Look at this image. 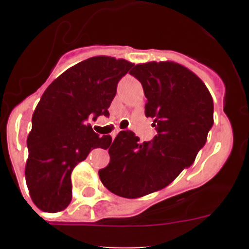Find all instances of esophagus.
<instances>
[{
    "label": "esophagus",
    "instance_id": "1",
    "mask_svg": "<svg viewBox=\"0 0 249 249\" xmlns=\"http://www.w3.org/2000/svg\"><path fill=\"white\" fill-rule=\"evenodd\" d=\"M119 131H120V129H115L114 131H113L112 134H110V136H112V139H115V136H117V135L119 134Z\"/></svg>",
    "mask_w": 249,
    "mask_h": 249
}]
</instances>
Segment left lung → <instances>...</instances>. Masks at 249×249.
Returning a JSON list of instances; mask_svg holds the SVG:
<instances>
[{"mask_svg": "<svg viewBox=\"0 0 249 249\" xmlns=\"http://www.w3.org/2000/svg\"><path fill=\"white\" fill-rule=\"evenodd\" d=\"M158 134L140 143L132 131H120L109 147V164L99 171L113 194L136 199L167 187L192 166L213 125V100L203 82L187 67L172 61L134 67Z\"/></svg>", "mask_w": 249, "mask_h": 249, "instance_id": "1", "label": "left lung"}]
</instances>
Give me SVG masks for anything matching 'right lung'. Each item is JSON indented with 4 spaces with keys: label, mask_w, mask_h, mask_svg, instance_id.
Listing matches in <instances>:
<instances>
[{
    "label": "right lung",
    "mask_w": 249,
    "mask_h": 249,
    "mask_svg": "<svg viewBox=\"0 0 249 249\" xmlns=\"http://www.w3.org/2000/svg\"><path fill=\"white\" fill-rule=\"evenodd\" d=\"M134 64L94 56L60 74L42 95L27 136L25 178L30 196L44 212H59L72 200L71 173L95 148H108L109 135L100 137L87 120L108 117L122 77Z\"/></svg>",
    "instance_id": "right-lung-1"
}]
</instances>
